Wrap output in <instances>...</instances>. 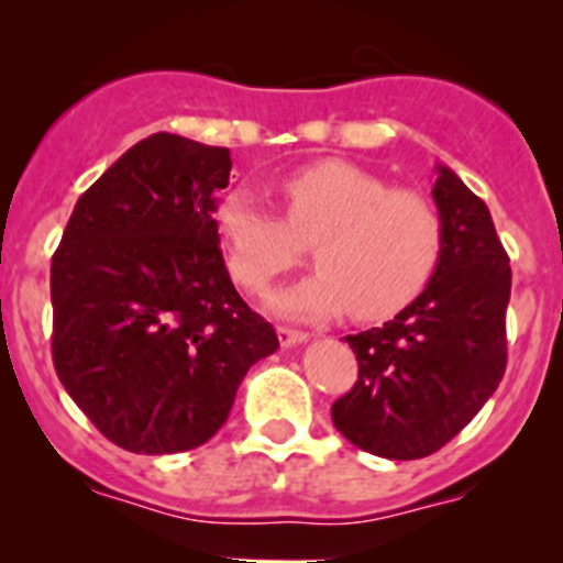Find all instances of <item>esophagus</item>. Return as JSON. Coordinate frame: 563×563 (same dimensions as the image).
Returning a JSON list of instances; mask_svg holds the SVG:
<instances>
[{
    "mask_svg": "<svg viewBox=\"0 0 563 563\" xmlns=\"http://www.w3.org/2000/svg\"><path fill=\"white\" fill-rule=\"evenodd\" d=\"M277 338H280V343L286 345V349H291V345L308 343L310 334L308 332H299V329H291V327H280V329H277Z\"/></svg>",
    "mask_w": 563,
    "mask_h": 563,
    "instance_id": "esophagus-1",
    "label": "esophagus"
}]
</instances>
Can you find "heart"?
I'll use <instances>...</instances> for the list:
<instances>
[{
    "label": "heart",
    "instance_id": "b5f03b06",
    "mask_svg": "<svg viewBox=\"0 0 563 563\" xmlns=\"http://www.w3.org/2000/svg\"><path fill=\"white\" fill-rule=\"evenodd\" d=\"M280 196L286 218L247 187L225 192L214 212L231 277L250 291H264L313 247L318 272L272 297L277 313L323 321L351 310L382 321L411 305L439 269L444 223L419 192L327 161L286 176Z\"/></svg>",
    "mask_w": 563,
    "mask_h": 563
}]
</instances>
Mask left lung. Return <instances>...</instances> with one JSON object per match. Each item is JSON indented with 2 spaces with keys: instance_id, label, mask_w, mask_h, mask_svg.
Returning a JSON list of instances; mask_svg holds the SVG:
<instances>
[{
  "instance_id": "left-lung-1",
  "label": "left lung",
  "mask_w": 563,
  "mask_h": 563,
  "mask_svg": "<svg viewBox=\"0 0 563 563\" xmlns=\"http://www.w3.org/2000/svg\"><path fill=\"white\" fill-rule=\"evenodd\" d=\"M433 201L444 250L424 291L384 327L349 334L360 362L332 422L371 455L417 460L452 441L490 400L507 371L509 255L490 209L446 166Z\"/></svg>"
}]
</instances>
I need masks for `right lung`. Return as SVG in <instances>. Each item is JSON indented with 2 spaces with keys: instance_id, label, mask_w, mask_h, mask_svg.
<instances>
[{
  "instance_id": "obj_1",
  "label": "right lung",
  "mask_w": 563,
  "mask_h": 563,
  "mask_svg": "<svg viewBox=\"0 0 563 563\" xmlns=\"http://www.w3.org/2000/svg\"><path fill=\"white\" fill-rule=\"evenodd\" d=\"M229 174L225 146L150 135L78 198L51 258L56 376L135 455L207 444L250 367L280 345L220 253Z\"/></svg>"
}]
</instances>
